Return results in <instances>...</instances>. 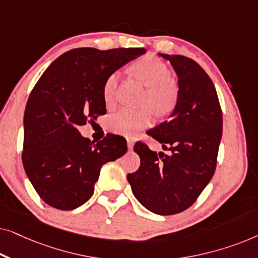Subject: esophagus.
<instances>
[{
	"label": "esophagus",
	"mask_w": 258,
	"mask_h": 258,
	"mask_svg": "<svg viewBox=\"0 0 258 258\" xmlns=\"http://www.w3.org/2000/svg\"><path fill=\"white\" fill-rule=\"evenodd\" d=\"M126 144H128V149L132 150L134 148V140L128 137V139H126Z\"/></svg>",
	"instance_id": "1"
}]
</instances>
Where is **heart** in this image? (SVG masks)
Segmentation results:
<instances>
[{
	"instance_id": "1",
	"label": "heart",
	"mask_w": 258,
	"mask_h": 258,
	"mask_svg": "<svg viewBox=\"0 0 258 258\" xmlns=\"http://www.w3.org/2000/svg\"><path fill=\"white\" fill-rule=\"evenodd\" d=\"M133 70L148 87L143 104L153 106L158 115L169 114L177 103L178 88L174 81L170 80V70L168 67L153 56H146L134 63ZM118 80L119 74L117 72L110 74L105 80L103 98L108 105L114 103ZM152 109L150 107L122 108L109 117V125L112 132L133 135L154 121Z\"/></svg>"
}]
</instances>
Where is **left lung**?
I'll return each instance as SVG.
<instances>
[{"label": "left lung", "mask_w": 258, "mask_h": 258, "mask_svg": "<svg viewBox=\"0 0 258 258\" xmlns=\"http://www.w3.org/2000/svg\"><path fill=\"white\" fill-rule=\"evenodd\" d=\"M177 75L178 98L170 118L149 130L163 151L137 142L139 170L128 174L134 196L157 215L188 209L213 178L222 139V110L213 81L202 67L182 55L158 54Z\"/></svg>", "instance_id": "obj_1"}]
</instances>
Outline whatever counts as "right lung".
Wrapping results in <instances>:
<instances>
[{"label": "right lung", "instance_id": "right-lung-1", "mask_svg": "<svg viewBox=\"0 0 258 258\" xmlns=\"http://www.w3.org/2000/svg\"><path fill=\"white\" fill-rule=\"evenodd\" d=\"M143 54V48L73 49L35 84L24 110L22 162L38 196L50 207L82 206L93 196L102 165L126 153L124 137L109 134L95 143L77 128L105 114V80Z\"/></svg>", "mask_w": 258, "mask_h": 258}]
</instances>
